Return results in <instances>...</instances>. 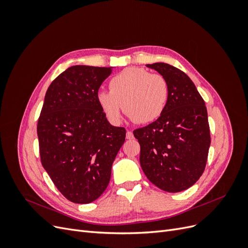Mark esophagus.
Returning <instances> with one entry per match:
<instances>
[{
  "label": "esophagus",
  "mask_w": 248,
  "mask_h": 248,
  "mask_svg": "<svg viewBox=\"0 0 248 248\" xmlns=\"http://www.w3.org/2000/svg\"><path fill=\"white\" fill-rule=\"evenodd\" d=\"M126 139L127 140H132L133 139V133L131 131H127L126 132Z\"/></svg>",
  "instance_id": "obj_1"
}]
</instances>
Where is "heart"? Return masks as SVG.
I'll use <instances>...</instances> for the list:
<instances>
[{
	"label": "heart",
	"mask_w": 248,
	"mask_h": 248,
	"mask_svg": "<svg viewBox=\"0 0 248 248\" xmlns=\"http://www.w3.org/2000/svg\"><path fill=\"white\" fill-rule=\"evenodd\" d=\"M169 98L168 82L160 74H152L144 68L129 67L109 80V91L97 94V103L112 124L126 115L140 124L151 123L166 109Z\"/></svg>",
	"instance_id": "obj_1"
}]
</instances>
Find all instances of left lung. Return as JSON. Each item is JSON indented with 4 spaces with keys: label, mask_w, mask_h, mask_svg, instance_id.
<instances>
[{
    "label": "left lung",
    "mask_w": 248,
    "mask_h": 248,
    "mask_svg": "<svg viewBox=\"0 0 248 248\" xmlns=\"http://www.w3.org/2000/svg\"><path fill=\"white\" fill-rule=\"evenodd\" d=\"M166 78L168 103L155 122L133 131L140 146V162L158 188L179 192L204 172L211 138L205 101L192 80L167 63L147 64Z\"/></svg>",
    "instance_id": "1"
}]
</instances>
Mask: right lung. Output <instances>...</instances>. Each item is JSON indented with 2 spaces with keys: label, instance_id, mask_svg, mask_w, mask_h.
<instances>
[{
  "label": "right lung",
  "instance_id": "1",
  "mask_svg": "<svg viewBox=\"0 0 248 248\" xmlns=\"http://www.w3.org/2000/svg\"><path fill=\"white\" fill-rule=\"evenodd\" d=\"M111 67H69L48 87L37 124L42 167L76 204L98 199L125 141L124 127L109 124L97 103Z\"/></svg>",
  "mask_w": 248,
  "mask_h": 248
}]
</instances>
